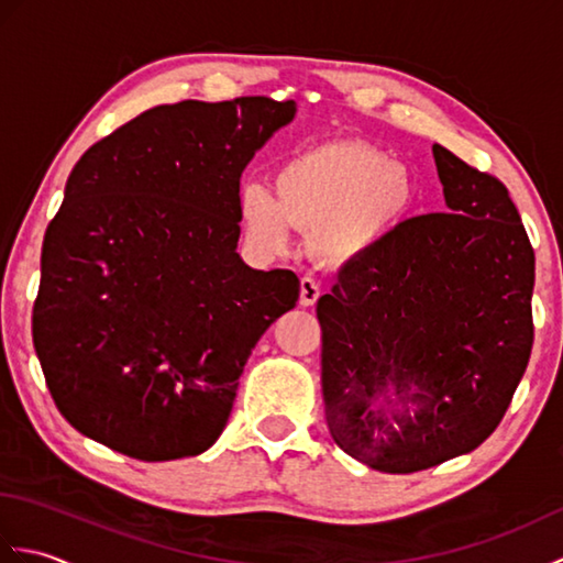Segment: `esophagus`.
<instances>
[{"mask_svg": "<svg viewBox=\"0 0 563 563\" xmlns=\"http://www.w3.org/2000/svg\"><path fill=\"white\" fill-rule=\"evenodd\" d=\"M319 295H321L319 280L312 278V275H307V278H302V283H300V305L302 307L314 305L319 300Z\"/></svg>", "mask_w": 563, "mask_h": 563, "instance_id": "obj_1", "label": "esophagus"}]
</instances>
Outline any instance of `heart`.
<instances>
[{
	"label": "heart",
	"mask_w": 563,
	"mask_h": 563,
	"mask_svg": "<svg viewBox=\"0 0 563 563\" xmlns=\"http://www.w3.org/2000/svg\"><path fill=\"white\" fill-rule=\"evenodd\" d=\"M413 178L387 152L357 140L305 150L275 176V199L254 186L242 196L251 244L288 251L292 227L309 232L321 256L349 261L377 246L413 202Z\"/></svg>",
	"instance_id": "b5f03b06"
}]
</instances>
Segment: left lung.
Instances as JSON below:
<instances>
[{"mask_svg": "<svg viewBox=\"0 0 563 563\" xmlns=\"http://www.w3.org/2000/svg\"><path fill=\"white\" fill-rule=\"evenodd\" d=\"M433 157L448 210L399 222L317 302L331 438L387 474L479 448L534 339V249L508 188L445 147ZM389 384L419 404L416 417L374 409Z\"/></svg>", "mask_w": 563, "mask_h": 563, "instance_id": "1", "label": "left lung"}]
</instances>
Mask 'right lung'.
I'll return each mask as SVG.
<instances>
[{
    "label": "right lung",
    "instance_id": "add662e5",
    "mask_svg": "<svg viewBox=\"0 0 563 563\" xmlns=\"http://www.w3.org/2000/svg\"><path fill=\"white\" fill-rule=\"evenodd\" d=\"M295 101L154 106L81 154L41 251L33 345L57 411L128 457L220 438L256 341L295 307L292 271L236 254L239 176Z\"/></svg>",
    "mask_w": 563,
    "mask_h": 563
}]
</instances>
